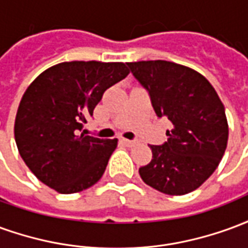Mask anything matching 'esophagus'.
<instances>
[{"instance_id":"1","label":"esophagus","mask_w":248,"mask_h":248,"mask_svg":"<svg viewBox=\"0 0 248 248\" xmlns=\"http://www.w3.org/2000/svg\"><path fill=\"white\" fill-rule=\"evenodd\" d=\"M121 142L124 143L126 146H129V147H133V146L138 145V140H126V138H121Z\"/></svg>"}]
</instances>
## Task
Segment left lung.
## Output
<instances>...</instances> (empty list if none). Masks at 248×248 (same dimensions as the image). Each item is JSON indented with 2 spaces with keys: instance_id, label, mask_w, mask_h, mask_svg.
<instances>
[{
  "instance_id": "left-lung-1",
  "label": "left lung",
  "mask_w": 248,
  "mask_h": 248,
  "mask_svg": "<svg viewBox=\"0 0 248 248\" xmlns=\"http://www.w3.org/2000/svg\"><path fill=\"white\" fill-rule=\"evenodd\" d=\"M149 92L156 115L172 129L167 142L151 145L153 159L140 169L142 181L167 195H185L211 177L229 140L224 106L213 85L187 66L170 61L127 62Z\"/></svg>"
}]
</instances>
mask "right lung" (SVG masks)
Masks as SVG:
<instances>
[{
  "instance_id": "right-lung-1",
  "label": "right lung",
  "mask_w": 248,
  "mask_h": 248,
  "mask_svg": "<svg viewBox=\"0 0 248 248\" xmlns=\"http://www.w3.org/2000/svg\"><path fill=\"white\" fill-rule=\"evenodd\" d=\"M124 62H62L42 71L19 102L14 138L30 171L61 194L101 179L118 140L81 133L103 93L127 77Z\"/></svg>"
}]
</instances>
